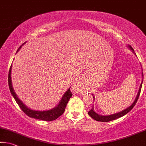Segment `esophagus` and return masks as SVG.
Returning a JSON list of instances; mask_svg holds the SVG:
<instances>
[{"instance_id":"esophagus-1","label":"esophagus","mask_w":146,"mask_h":146,"mask_svg":"<svg viewBox=\"0 0 146 146\" xmlns=\"http://www.w3.org/2000/svg\"><path fill=\"white\" fill-rule=\"evenodd\" d=\"M76 86H77V87H80V84H79V83H78V82H76Z\"/></svg>"}]
</instances>
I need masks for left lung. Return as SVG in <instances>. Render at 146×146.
<instances>
[{"label": "left lung", "instance_id": "8db88e82", "mask_svg": "<svg viewBox=\"0 0 146 146\" xmlns=\"http://www.w3.org/2000/svg\"><path fill=\"white\" fill-rule=\"evenodd\" d=\"M128 47L130 48L131 50H133V52L135 53V51H134V49L131 47V45H128ZM142 77H144V76H143V73H142ZM142 82H143V80L142 81V83H141V84H140V88H139V91H138V93L137 94V96H136V98L135 99V101H134L133 103L132 104V105L130 106H129V107L126 108V109L122 110V111H121V112H119L118 113H115V114H112V115H99L98 114H97V113L94 110V108L92 107V109L90 110L89 112H88L89 115L91 117H92V118H93L94 119L96 120V121H101V122L110 121H112V120H114V119H116L117 118H119V117H120L123 116L124 115L127 114L129 112H130V111L132 109H133V108L135 106V105L136 104V102H137L138 99V98H139L140 94L141 88H142Z\"/></svg>", "mask_w": 146, "mask_h": 146}]
</instances>
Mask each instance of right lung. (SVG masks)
Masks as SVG:
<instances>
[{
	"instance_id": "obj_1",
	"label": "right lung",
	"mask_w": 146,
	"mask_h": 146,
	"mask_svg": "<svg viewBox=\"0 0 146 146\" xmlns=\"http://www.w3.org/2000/svg\"><path fill=\"white\" fill-rule=\"evenodd\" d=\"M25 43L23 44L22 45H24ZM21 45V46H22ZM21 46L18 48L17 50V52H18ZM11 65L10 66V70H9L8 73V85H9V88H10V92L11 95H12L13 98L15 99V100L18 105L19 106L23 112L25 113V114H27L28 116L32 117V118H35L40 120H43V121H53V120L56 119L58 117L60 116L61 115L63 114L64 112L65 109H66V105L68 104L69 99L72 96V93L70 91V88H69L67 92L64 94L63 97L62 98V99L60 101L58 105L56 107H54L52 109L45 110V111H36L33 110L32 109H30L29 108H28L27 106L23 103L20 100L19 98L17 96V95L15 93L14 90L12 87V84H11Z\"/></svg>"
}]
</instances>
